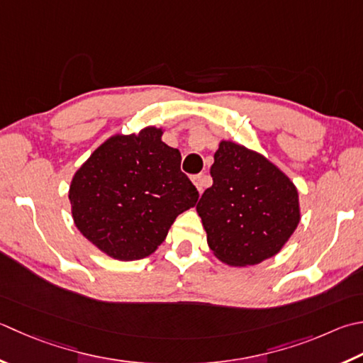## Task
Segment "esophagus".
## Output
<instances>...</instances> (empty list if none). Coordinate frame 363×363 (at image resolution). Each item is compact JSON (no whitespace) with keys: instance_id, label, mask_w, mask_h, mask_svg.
I'll use <instances>...</instances> for the list:
<instances>
[{"instance_id":"1","label":"esophagus","mask_w":363,"mask_h":363,"mask_svg":"<svg viewBox=\"0 0 363 363\" xmlns=\"http://www.w3.org/2000/svg\"><path fill=\"white\" fill-rule=\"evenodd\" d=\"M208 182H209V177L208 176H204V174L194 176V184H195V187L198 189V191H200V194H203V190H204L206 186H208Z\"/></svg>"}]
</instances>
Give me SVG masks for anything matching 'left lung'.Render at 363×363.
<instances>
[{
    "label": "left lung",
    "mask_w": 363,
    "mask_h": 363,
    "mask_svg": "<svg viewBox=\"0 0 363 363\" xmlns=\"http://www.w3.org/2000/svg\"><path fill=\"white\" fill-rule=\"evenodd\" d=\"M211 176L214 182L196 212L212 253L239 267L279 253L301 222L299 194L289 177L264 155L225 140Z\"/></svg>",
    "instance_id": "obj_1"
}]
</instances>
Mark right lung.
I'll list each match as a JSON object with an SVG mask.
<instances>
[{
    "label": "right lung",
    "instance_id": "right-lung-1",
    "mask_svg": "<svg viewBox=\"0 0 363 363\" xmlns=\"http://www.w3.org/2000/svg\"><path fill=\"white\" fill-rule=\"evenodd\" d=\"M162 129L113 135L77 169L69 189L75 226L119 261L146 258L176 217L194 208L198 190L181 172V152Z\"/></svg>",
    "mask_w": 363,
    "mask_h": 363
}]
</instances>
